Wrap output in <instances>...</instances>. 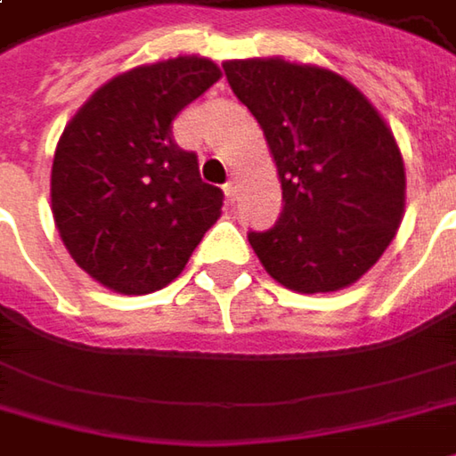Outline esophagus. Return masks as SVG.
Returning <instances> with one entry per match:
<instances>
[{
  "label": "esophagus",
  "instance_id": "esophagus-1",
  "mask_svg": "<svg viewBox=\"0 0 456 456\" xmlns=\"http://www.w3.org/2000/svg\"><path fill=\"white\" fill-rule=\"evenodd\" d=\"M223 192H225V197H228V200H233V197H236V192H239V176H231V179L225 182Z\"/></svg>",
  "mask_w": 456,
  "mask_h": 456
}]
</instances>
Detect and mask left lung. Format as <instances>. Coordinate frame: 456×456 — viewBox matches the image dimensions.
<instances>
[{"label":"left lung","instance_id":"obj_1","mask_svg":"<svg viewBox=\"0 0 456 456\" xmlns=\"http://www.w3.org/2000/svg\"><path fill=\"white\" fill-rule=\"evenodd\" d=\"M223 69L262 126L282 182L280 220L248 233L259 262L305 295L354 285L403 220L405 169L393 130L329 69L285 58L225 61Z\"/></svg>","mask_w":456,"mask_h":456}]
</instances>
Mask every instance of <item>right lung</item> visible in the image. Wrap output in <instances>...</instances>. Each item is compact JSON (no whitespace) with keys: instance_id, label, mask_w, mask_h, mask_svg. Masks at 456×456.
I'll return each mask as SVG.
<instances>
[{"instance_id":"right-lung-1","label":"right lung","mask_w":456,"mask_h":456,"mask_svg":"<svg viewBox=\"0 0 456 456\" xmlns=\"http://www.w3.org/2000/svg\"><path fill=\"white\" fill-rule=\"evenodd\" d=\"M217 79L210 58L138 66L100 86L63 130L51 210L71 259L100 285L167 287L220 217L223 192L171 135V120Z\"/></svg>"}]
</instances>
